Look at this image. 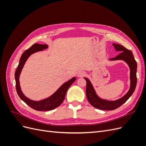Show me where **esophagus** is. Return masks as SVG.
<instances>
[{
	"instance_id": "1",
	"label": "esophagus",
	"mask_w": 146,
	"mask_h": 146,
	"mask_svg": "<svg viewBox=\"0 0 146 146\" xmlns=\"http://www.w3.org/2000/svg\"><path fill=\"white\" fill-rule=\"evenodd\" d=\"M85 72L84 71H79L77 74V76L78 77H83L84 76H85Z\"/></svg>"
}]
</instances>
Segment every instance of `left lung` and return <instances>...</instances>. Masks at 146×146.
Returning <instances> with one entry per match:
<instances>
[{
	"instance_id": "8db88e82",
	"label": "left lung",
	"mask_w": 146,
	"mask_h": 146,
	"mask_svg": "<svg viewBox=\"0 0 146 146\" xmlns=\"http://www.w3.org/2000/svg\"><path fill=\"white\" fill-rule=\"evenodd\" d=\"M116 51L119 52V54L116 57L110 58V61L123 60L128 64L130 68V89L127 93L122 97L121 98L116 100H108L102 99L97 94L93 85H92L91 81L86 77H84L86 81V98L90 104L96 108L102 110H113L119 108L122 104L130 98L133 94L136 88L137 83L136 70L137 63L135 60L133 54L131 50L127 49L125 47L117 44H113Z\"/></svg>"
}]
</instances>
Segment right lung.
Here are the masks:
<instances>
[{
    "label": "right lung",
    "mask_w": 146,
    "mask_h": 146,
    "mask_svg": "<svg viewBox=\"0 0 146 146\" xmlns=\"http://www.w3.org/2000/svg\"><path fill=\"white\" fill-rule=\"evenodd\" d=\"M48 47V46L47 44H39L38 43L34 44L32 47H30L27 50H25L22 55L18 66H17L15 74L16 88L17 94L19 96L21 99L23 100L25 104H27L30 107L35 110H37V111H50V110H54L59 107L62 104L65 98L66 92H67L68 88L76 80V77H72L70 78L68 81L64 83L54 94L48 98L41 100L36 101L31 100L23 94L20 86L19 77L26 61L29 58V56L34 53L42 51Z\"/></svg>",
    "instance_id": "1"
}]
</instances>
